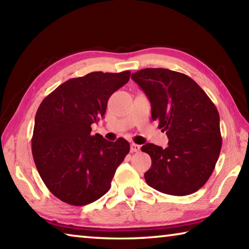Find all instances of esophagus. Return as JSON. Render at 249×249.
<instances>
[{
  "label": "esophagus",
  "instance_id": "1",
  "mask_svg": "<svg viewBox=\"0 0 249 249\" xmlns=\"http://www.w3.org/2000/svg\"><path fill=\"white\" fill-rule=\"evenodd\" d=\"M141 150V146L137 144L130 145V153H138Z\"/></svg>",
  "mask_w": 249,
  "mask_h": 249
}]
</instances>
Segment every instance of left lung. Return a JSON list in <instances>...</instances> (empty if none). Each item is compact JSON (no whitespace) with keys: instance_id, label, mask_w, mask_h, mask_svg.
<instances>
[{"instance_id":"1","label":"left lung","mask_w":249,"mask_h":249,"mask_svg":"<svg viewBox=\"0 0 249 249\" xmlns=\"http://www.w3.org/2000/svg\"><path fill=\"white\" fill-rule=\"evenodd\" d=\"M151 105V119L165 132L168 147L146 144L151 158L145 172L149 187L171 196H188L203 187L215 168L222 137L220 115L195 80L163 68L132 74Z\"/></svg>"}]
</instances>
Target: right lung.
I'll list each match as a JSON object with an SVG mask.
<instances>
[{"instance_id": "obj_1", "label": "right lung", "mask_w": 249, "mask_h": 249, "mask_svg": "<svg viewBox=\"0 0 249 249\" xmlns=\"http://www.w3.org/2000/svg\"><path fill=\"white\" fill-rule=\"evenodd\" d=\"M130 71L96 72L73 78L46 96L37 109L32 138L34 161L54 196L86 205L111 188L129 144L91 135V125L105 114L107 101L128 82Z\"/></svg>"}]
</instances>
